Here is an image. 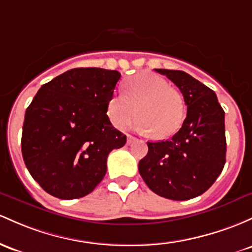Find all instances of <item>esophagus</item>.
Wrapping results in <instances>:
<instances>
[{"instance_id":"1","label":"esophagus","mask_w":252,"mask_h":252,"mask_svg":"<svg viewBox=\"0 0 252 252\" xmlns=\"http://www.w3.org/2000/svg\"><path fill=\"white\" fill-rule=\"evenodd\" d=\"M135 141H136V137H134L130 134L126 135V143H128V145H132V143H134Z\"/></svg>"}]
</instances>
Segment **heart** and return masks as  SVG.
<instances>
[{"instance_id": "1", "label": "heart", "mask_w": 252, "mask_h": 252, "mask_svg": "<svg viewBox=\"0 0 252 252\" xmlns=\"http://www.w3.org/2000/svg\"><path fill=\"white\" fill-rule=\"evenodd\" d=\"M106 112L117 128H126L139 116L141 131L152 132L157 139H167L181 129L185 106L178 91L166 80L156 74L141 73L126 80L123 95L110 98Z\"/></svg>"}]
</instances>
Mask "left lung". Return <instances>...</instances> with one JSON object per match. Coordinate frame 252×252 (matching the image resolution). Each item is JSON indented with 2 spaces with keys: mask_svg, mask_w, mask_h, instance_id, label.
<instances>
[{
  "mask_svg": "<svg viewBox=\"0 0 252 252\" xmlns=\"http://www.w3.org/2000/svg\"><path fill=\"white\" fill-rule=\"evenodd\" d=\"M156 70L179 88L188 111L172 139L147 142L148 153L140 160L139 172L157 195L190 200L212 187L226 162L225 112L214 91L185 71Z\"/></svg>",
  "mask_w": 252,
  "mask_h": 252,
  "instance_id": "obj_1",
  "label": "left lung"
}]
</instances>
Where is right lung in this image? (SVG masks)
<instances>
[{"mask_svg": "<svg viewBox=\"0 0 252 252\" xmlns=\"http://www.w3.org/2000/svg\"><path fill=\"white\" fill-rule=\"evenodd\" d=\"M121 74L75 68L43 85L25 113L21 152L27 170L50 195H88L106 173L107 156L126 145L106 115Z\"/></svg>", "mask_w": 252, "mask_h": 252, "instance_id": "add662e5", "label": "right lung"}]
</instances>
